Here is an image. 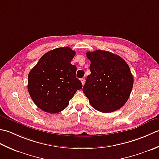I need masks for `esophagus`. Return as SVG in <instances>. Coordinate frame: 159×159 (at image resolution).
<instances>
[{
    "mask_svg": "<svg viewBox=\"0 0 159 159\" xmlns=\"http://www.w3.org/2000/svg\"><path fill=\"white\" fill-rule=\"evenodd\" d=\"M80 81H81V83H82V84H83V85L84 84H85V79H84V78H83V79H80Z\"/></svg>",
    "mask_w": 159,
    "mask_h": 159,
    "instance_id": "1",
    "label": "esophagus"
}]
</instances>
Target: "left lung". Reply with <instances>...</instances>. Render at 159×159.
<instances>
[{
    "label": "left lung",
    "mask_w": 159,
    "mask_h": 159,
    "mask_svg": "<svg viewBox=\"0 0 159 159\" xmlns=\"http://www.w3.org/2000/svg\"><path fill=\"white\" fill-rule=\"evenodd\" d=\"M91 74L83 92L94 109L102 113L120 109L127 102L133 86V76L125 61L117 55L98 50L87 52Z\"/></svg>",
    "instance_id": "1"
}]
</instances>
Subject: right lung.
Instances as JSON below:
<instances>
[{
    "label": "right lung",
    "mask_w": 159,
    "mask_h": 159,
    "mask_svg": "<svg viewBox=\"0 0 159 159\" xmlns=\"http://www.w3.org/2000/svg\"><path fill=\"white\" fill-rule=\"evenodd\" d=\"M76 52L69 47L57 48L44 54L28 76V91L40 109L61 112L68 106L81 82L76 77V67L71 64Z\"/></svg>",
    "instance_id": "1"
}]
</instances>
